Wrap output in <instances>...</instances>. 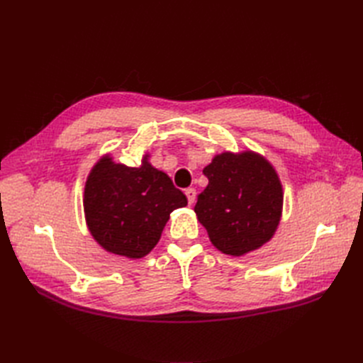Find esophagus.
<instances>
[{"mask_svg": "<svg viewBox=\"0 0 363 363\" xmlns=\"http://www.w3.org/2000/svg\"><path fill=\"white\" fill-rule=\"evenodd\" d=\"M184 194H186V197H188L189 204L192 206V204H194V201H195V197H197V192H195V189H194V188H189V189H186V191H184Z\"/></svg>", "mask_w": 363, "mask_h": 363, "instance_id": "obj_1", "label": "esophagus"}]
</instances>
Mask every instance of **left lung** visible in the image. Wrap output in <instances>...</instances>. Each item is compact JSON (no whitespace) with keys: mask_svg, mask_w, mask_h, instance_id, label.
<instances>
[{"mask_svg":"<svg viewBox=\"0 0 363 363\" xmlns=\"http://www.w3.org/2000/svg\"><path fill=\"white\" fill-rule=\"evenodd\" d=\"M203 172L209 183L194 212L213 246L224 255L242 257L269 242L279 226L284 204L275 166L252 150L223 151Z\"/></svg>","mask_w":363,"mask_h":363,"instance_id":"8db88e82","label":"left lung"}]
</instances>
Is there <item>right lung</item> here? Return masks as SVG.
Segmentation results:
<instances>
[{
    "label": "right lung",
    "mask_w": 363,
    "mask_h": 363,
    "mask_svg": "<svg viewBox=\"0 0 363 363\" xmlns=\"http://www.w3.org/2000/svg\"><path fill=\"white\" fill-rule=\"evenodd\" d=\"M150 152L131 168L111 154L97 160L84 188L86 228L99 246L119 257L139 259L159 242L174 209L188 204L169 175L150 163Z\"/></svg>",
    "instance_id": "right-lung-1"
}]
</instances>
